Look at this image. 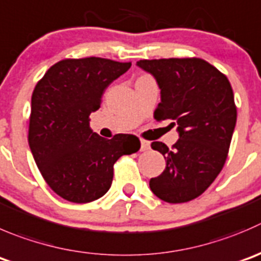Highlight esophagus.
Here are the masks:
<instances>
[{
	"label": "esophagus",
	"mask_w": 261,
	"mask_h": 261,
	"mask_svg": "<svg viewBox=\"0 0 261 261\" xmlns=\"http://www.w3.org/2000/svg\"><path fill=\"white\" fill-rule=\"evenodd\" d=\"M140 143H141V146H140L141 150H143V151L149 150V148H150V143H149L148 140H141Z\"/></svg>",
	"instance_id": "esophagus-1"
}]
</instances>
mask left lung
<instances>
[{
  "label": "left lung",
  "instance_id": "1",
  "mask_svg": "<svg viewBox=\"0 0 261 261\" xmlns=\"http://www.w3.org/2000/svg\"><path fill=\"white\" fill-rule=\"evenodd\" d=\"M161 88L156 121L173 120L179 139L172 149L153 141L163 154L166 169L149 181L155 196L171 204L200 196L226 163L237 120L231 83L203 58L140 60Z\"/></svg>",
  "mask_w": 261,
  "mask_h": 261
}]
</instances>
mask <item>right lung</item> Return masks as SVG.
I'll use <instances>...</instances> for the list:
<instances>
[{
    "label": "right lung",
    "mask_w": 261,
    "mask_h": 261,
    "mask_svg": "<svg viewBox=\"0 0 261 261\" xmlns=\"http://www.w3.org/2000/svg\"><path fill=\"white\" fill-rule=\"evenodd\" d=\"M130 66L100 57L66 58L35 85L28 141L44 181L65 200L84 204L102 198L112 184L113 164L140 149L135 135L105 139L89 127L106 88Z\"/></svg>",
    "instance_id": "obj_1"
}]
</instances>
